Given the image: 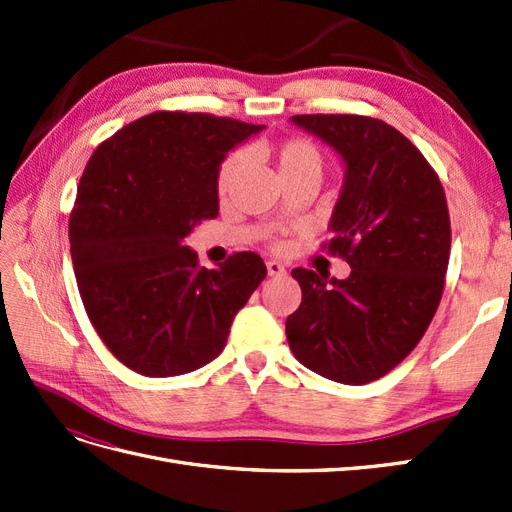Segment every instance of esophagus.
<instances>
[{"instance_id":"obj_1","label":"esophagus","mask_w":512,"mask_h":512,"mask_svg":"<svg viewBox=\"0 0 512 512\" xmlns=\"http://www.w3.org/2000/svg\"><path fill=\"white\" fill-rule=\"evenodd\" d=\"M267 271H269L271 277H282V275H286V267L282 265V262H277V260H269V262H267Z\"/></svg>"}]
</instances>
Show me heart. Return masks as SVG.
I'll return each mask as SVG.
<instances>
[{"instance_id": "1", "label": "heart", "mask_w": 512, "mask_h": 512, "mask_svg": "<svg viewBox=\"0 0 512 512\" xmlns=\"http://www.w3.org/2000/svg\"><path fill=\"white\" fill-rule=\"evenodd\" d=\"M275 166L280 170V177L292 175V173H303V170H322V153L320 149L301 136H290L273 149ZM245 166V151H232L230 156L224 158V162L218 168V194L226 196L232 185H235L237 177Z\"/></svg>"}]
</instances>
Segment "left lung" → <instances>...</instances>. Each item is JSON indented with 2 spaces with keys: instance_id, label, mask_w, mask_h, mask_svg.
Segmentation results:
<instances>
[{
  "instance_id": "left-lung-1",
  "label": "left lung",
  "mask_w": 512,
  "mask_h": 512,
  "mask_svg": "<svg viewBox=\"0 0 512 512\" xmlns=\"http://www.w3.org/2000/svg\"><path fill=\"white\" fill-rule=\"evenodd\" d=\"M346 162L322 243L348 280L294 269L303 299L286 320L297 361L342 382H374L421 342L444 292L451 218L438 173L408 138L365 115H294Z\"/></svg>"
}]
</instances>
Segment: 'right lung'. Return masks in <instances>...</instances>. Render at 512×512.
I'll list each match as a JSON object with an SVG mask.
<instances>
[{
	"label": "right lung",
	"mask_w": 512,
	"mask_h": 512,
	"mask_svg": "<svg viewBox=\"0 0 512 512\" xmlns=\"http://www.w3.org/2000/svg\"><path fill=\"white\" fill-rule=\"evenodd\" d=\"M262 126L209 113L158 111L91 153L70 213V254L85 312L136 374H188L218 356L239 309L265 280L254 252L215 269L181 245L218 218V168Z\"/></svg>",
	"instance_id": "add662e5"
}]
</instances>
